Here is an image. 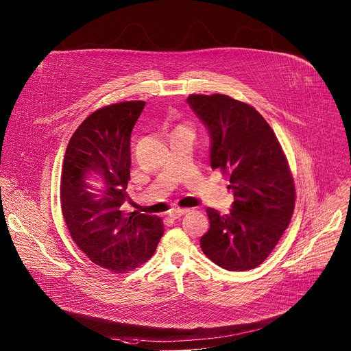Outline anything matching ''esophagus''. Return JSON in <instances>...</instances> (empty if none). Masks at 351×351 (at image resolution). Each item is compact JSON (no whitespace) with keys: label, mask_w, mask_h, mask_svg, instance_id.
<instances>
[{"label":"esophagus","mask_w":351,"mask_h":351,"mask_svg":"<svg viewBox=\"0 0 351 351\" xmlns=\"http://www.w3.org/2000/svg\"><path fill=\"white\" fill-rule=\"evenodd\" d=\"M189 211H190L189 209H172V210L168 211V217L175 219V218H179V217H182L183 214H186Z\"/></svg>","instance_id":"1"}]
</instances>
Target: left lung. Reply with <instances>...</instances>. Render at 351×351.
I'll return each instance as SVG.
<instances>
[{
  "mask_svg": "<svg viewBox=\"0 0 351 351\" xmlns=\"http://www.w3.org/2000/svg\"><path fill=\"white\" fill-rule=\"evenodd\" d=\"M187 103L208 129L210 165L229 176V214L208 208L204 254L229 271L259 266L278 244L294 210V183L280 142L251 106L226 95H190Z\"/></svg>",
  "mask_w": 351,
  "mask_h": 351,
  "instance_id": "1",
  "label": "left lung"
}]
</instances>
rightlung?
Segmentation results:
<instances>
[{"instance_id": "add662e5", "label": "right lung", "mask_w": 351, "mask_h": 351, "mask_svg": "<svg viewBox=\"0 0 351 351\" xmlns=\"http://www.w3.org/2000/svg\"><path fill=\"white\" fill-rule=\"evenodd\" d=\"M145 101H123L90 114L66 147L61 176V208L77 247L97 266L130 271L156 251L162 219L126 214L130 140Z\"/></svg>"}]
</instances>
